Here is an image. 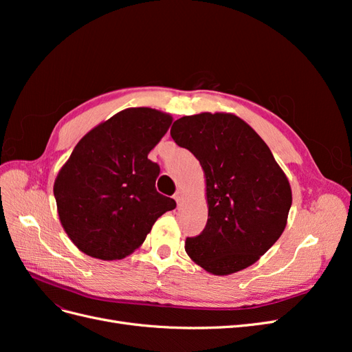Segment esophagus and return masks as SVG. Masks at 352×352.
<instances>
[{
    "label": "esophagus",
    "instance_id": "34e87169",
    "mask_svg": "<svg viewBox=\"0 0 352 352\" xmlns=\"http://www.w3.org/2000/svg\"><path fill=\"white\" fill-rule=\"evenodd\" d=\"M173 198L176 199V202H177V204H180V201H182V198H184V194H182V190H176V194L173 195Z\"/></svg>",
    "mask_w": 352,
    "mask_h": 352
}]
</instances>
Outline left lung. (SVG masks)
Instances as JSON below:
<instances>
[{
    "instance_id": "8db88e82",
    "label": "left lung",
    "mask_w": 352,
    "mask_h": 352,
    "mask_svg": "<svg viewBox=\"0 0 352 352\" xmlns=\"http://www.w3.org/2000/svg\"><path fill=\"white\" fill-rule=\"evenodd\" d=\"M173 141L192 153L206 176L207 225L185 251L206 272L250 267L280 238L292 204L289 180L260 135L232 113L177 119Z\"/></svg>"
}]
</instances>
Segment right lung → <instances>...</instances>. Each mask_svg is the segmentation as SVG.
Here are the masks:
<instances>
[{"label":"right lung","mask_w":352,"mask_h":352,"mask_svg":"<svg viewBox=\"0 0 352 352\" xmlns=\"http://www.w3.org/2000/svg\"><path fill=\"white\" fill-rule=\"evenodd\" d=\"M172 122L155 109H126L74 146L56 177L54 197L61 226L82 252L122 260L176 207L173 198L157 192L160 167L148 160Z\"/></svg>","instance_id":"add662e5"}]
</instances>
